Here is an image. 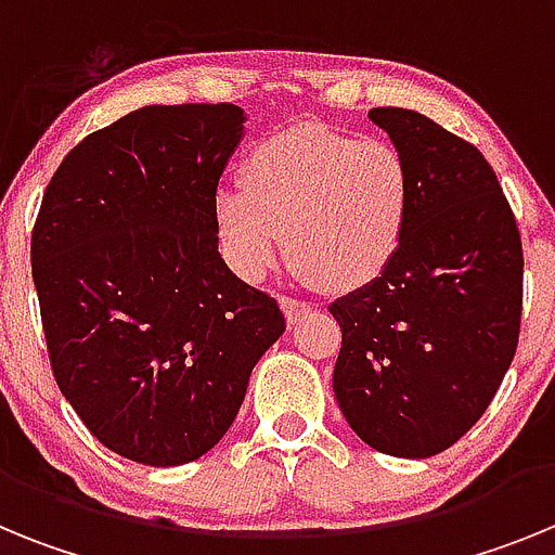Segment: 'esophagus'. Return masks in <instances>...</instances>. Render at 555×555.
Instances as JSON below:
<instances>
[{
  "instance_id": "1",
  "label": "esophagus",
  "mask_w": 555,
  "mask_h": 555,
  "mask_svg": "<svg viewBox=\"0 0 555 555\" xmlns=\"http://www.w3.org/2000/svg\"><path fill=\"white\" fill-rule=\"evenodd\" d=\"M281 308L283 313H286L288 325H297V322L311 311V306H308L306 300H297V297H288V294H281Z\"/></svg>"
}]
</instances>
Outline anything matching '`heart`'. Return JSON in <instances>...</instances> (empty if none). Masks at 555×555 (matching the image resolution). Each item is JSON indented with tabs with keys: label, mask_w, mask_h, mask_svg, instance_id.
Segmentation results:
<instances>
[{
	"label": "heart",
	"mask_w": 555,
	"mask_h": 555,
	"mask_svg": "<svg viewBox=\"0 0 555 555\" xmlns=\"http://www.w3.org/2000/svg\"><path fill=\"white\" fill-rule=\"evenodd\" d=\"M414 197V169L391 141L297 125L247 152L242 185H224L214 199V224L244 281L263 278L286 242L302 278L352 292L391 267Z\"/></svg>",
	"instance_id": "obj_1"
}]
</instances>
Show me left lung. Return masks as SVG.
I'll return each mask as SVG.
<instances>
[{"label":"left lung","mask_w":555,"mask_h":555,"mask_svg":"<svg viewBox=\"0 0 555 555\" xmlns=\"http://www.w3.org/2000/svg\"><path fill=\"white\" fill-rule=\"evenodd\" d=\"M414 169L405 242L377 281L331 306L333 391L370 448L428 459L467 434L512 366L522 242L478 146L405 107H372Z\"/></svg>","instance_id":"1"}]
</instances>
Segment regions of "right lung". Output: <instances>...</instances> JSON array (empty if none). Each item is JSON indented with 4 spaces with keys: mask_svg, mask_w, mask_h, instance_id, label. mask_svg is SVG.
<instances>
[{
    "mask_svg": "<svg viewBox=\"0 0 555 555\" xmlns=\"http://www.w3.org/2000/svg\"><path fill=\"white\" fill-rule=\"evenodd\" d=\"M242 132L230 102L146 105L86 135L43 191L29 258L49 364L121 459L208 453L286 331L219 255L214 199Z\"/></svg>",
    "mask_w": 555,
    "mask_h": 555,
    "instance_id": "add662e5",
    "label": "right lung"
}]
</instances>
